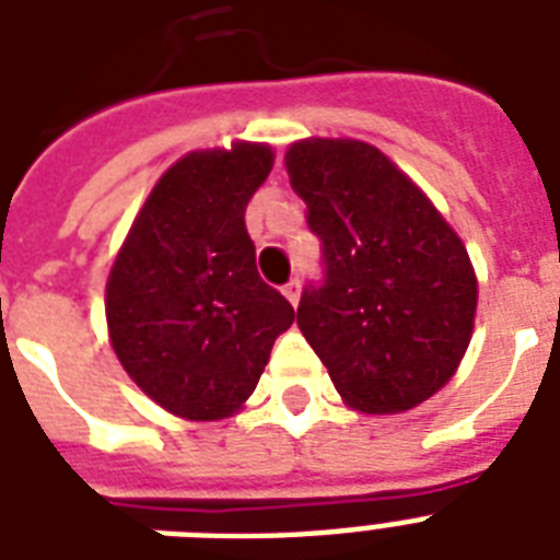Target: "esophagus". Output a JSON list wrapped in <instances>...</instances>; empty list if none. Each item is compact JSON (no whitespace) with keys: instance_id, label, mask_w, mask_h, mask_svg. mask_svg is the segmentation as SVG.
Returning <instances> with one entry per match:
<instances>
[{"instance_id":"1","label":"esophagus","mask_w":560,"mask_h":560,"mask_svg":"<svg viewBox=\"0 0 560 560\" xmlns=\"http://www.w3.org/2000/svg\"><path fill=\"white\" fill-rule=\"evenodd\" d=\"M281 293H284V296H288V302L293 307L299 305V293H302V284H299V279H290L288 284H284V288H281Z\"/></svg>"}]
</instances>
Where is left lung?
Returning <instances> with one entry per match:
<instances>
[{
	"mask_svg": "<svg viewBox=\"0 0 560 560\" xmlns=\"http://www.w3.org/2000/svg\"><path fill=\"white\" fill-rule=\"evenodd\" d=\"M290 186L323 244L296 323L346 404L404 412L439 392L468 349L477 276L421 188L377 148L307 139L288 151Z\"/></svg>",
	"mask_w": 560,
	"mask_h": 560,
	"instance_id": "obj_1",
	"label": "left lung"
}]
</instances>
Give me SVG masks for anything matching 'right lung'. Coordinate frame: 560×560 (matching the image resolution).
I'll return each instance as SVG.
<instances>
[{
	"label": "right lung",
	"mask_w": 560,
	"mask_h": 560,
	"mask_svg": "<svg viewBox=\"0 0 560 560\" xmlns=\"http://www.w3.org/2000/svg\"><path fill=\"white\" fill-rule=\"evenodd\" d=\"M270 168L267 144L183 156L162 174L109 270L113 349L174 416H232L293 323L288 299L258 276L244 223Z\"/></svg>",
	"instance_id": "obj_1"
}]
</instances>
